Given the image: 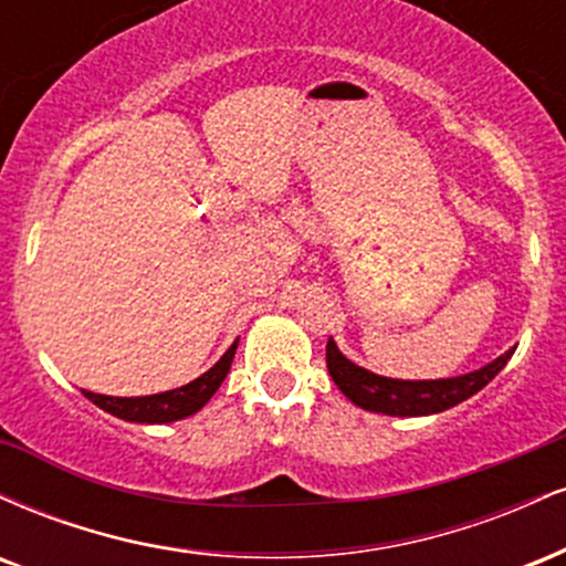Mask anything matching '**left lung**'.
Instances as JSON below:
<instances>
[{
	"label": "left lung",
	"mask_w": 566,
	"mask_h": 566,
	"mask_svg": "<svg viewBox=\"0 0 566 566\" xmlns=\"http://www.w3.org/2000/svg\"><path fill=\"white\" fill-rule=\"evenodd\" d=\"M513 350H505L495 361L473 369L469 375L441 380H396L382 378V375L369 373V369L354 365L346 359L335 346V340H327V369L333 375L335 386L354 401L356 407L369 409V412L394 415V418H418V415L444 412L460 401L471 399L479 394L495 375L509 365Z\"/></svg>",
	"instance_id": "obj_1"
}]
</instances>
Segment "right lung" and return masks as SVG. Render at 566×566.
Wrapping results in <instances>:
<instances>
[{
	"instance_id": "right-lung-1",
	"label": "right lung",
	"mask_w": 566,
	"mask_h": 566,
	"mask_svg": "<svg viewBox=\"0 0 566 566\" xmlns=\"http://www.w3.org/2000/svg\"><path fill=\"white\" fill-rule=\"evenodd\" d=\"M237 343L239 340H233L231 348L226 350L205 375L186 382V386L172 388V391L151 396H103L93 391L82 394L87 396L93 405L116 415V418L129 420V423H172V420H184L188 415L199 412V409L212 399V394L218 391L220 382L226 380L233 354H237Z\"/></svg>"
}]
</instances>
